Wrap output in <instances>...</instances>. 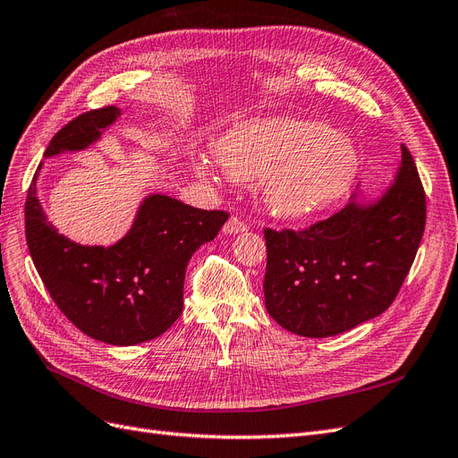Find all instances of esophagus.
Here are the masks:
<instances>
[{
	"instance_id": "esophagus-1",
	"label": "esophagus",
	"mask_w": 458,
	"mask_h": 458,
	"mask_svg": "<svg viewBox=\"0 0 458 458\" xmlns=\"http://www.w3.org/2000/svg\"><path fill=\"white\" fill-rule=\"evenodd\" d=\"M246 231V224L242 219H239V217H229L227 219V224L224 225V233L225 234H239V233H244Z\"/></svg>"
}]
</instances>
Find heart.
I'll list each match as a JSON object with an SVG mask.
<instances>
[{
    "label": "heart",
    "mask_w": 458,
    "mask_h": 458,
    "mask_svg": "<svg viewBox=\"0 0 458 458\" xmlns=\"http://www.w3.org/2000/svg\"><path fill=\"white\" fill-rule=\"evenodd\" d=\"M221 168L237 183L259 179L269 210L303 219L327 210L357 177V152L348 137L321 122L263 116L234 122L214 141ZM199 177H212L206 158L192 162Z\"/></svg>",
    "instance_id": "b5f03b06"
}]
</instances>
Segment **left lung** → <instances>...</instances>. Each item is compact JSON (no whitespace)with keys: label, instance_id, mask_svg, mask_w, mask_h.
I'll return each instance as SVG.
<instances>
[{"label":"left lung","instance_id":"8db88e82","mask_svg":"<svg viewBox=\"0 0 458 458\" xmlns=\"http://www.w3.org/2000/svg\"><path fill=\"white\" fill-rule=\"evenodd\" d=\"M426 225L417 165L401 145L394 179L367 199L359 183L350 202L306 231L266 229L267 313L283 328L328 338L384 313L412 266Z\"/></svg>","mask_w":458,"mask_h":458}]
</instances>
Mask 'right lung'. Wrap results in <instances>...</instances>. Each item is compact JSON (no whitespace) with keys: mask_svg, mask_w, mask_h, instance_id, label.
I'll use <instances>...</instances> for the list:
<instances>
[{"mask_svg":"<svg viewBox=\"0 0 458 458\" xmlns=\"http://www.w3.org/2000/svg\"><path fill=\"white\" fill-rule=\"evenodd\" d=\"M122 116L105 106L68 122L46 158L86 150ZM26 197V242L57 308L84 335L113 345H135L164 335L183 311L191 256L216 239L227 212L199 210L182 200L148 195L133 224L110 246H84L53 227L38 199V175Z\"/></svg>","mask_w":458,"mask_h":458,"instance_id":"add662e5","label":"right lung"}]
</instances>
